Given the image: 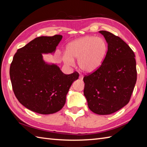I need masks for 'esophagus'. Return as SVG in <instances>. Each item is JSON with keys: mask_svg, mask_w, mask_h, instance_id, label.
I'll list each match as a JSON object with an SVG mask.
<instances>
[{"mask_svg": "<svg viewBox=\"0 0 147 147\" xmlns=\"http://www.w3.org/2000/svg\"><path fill=\"white\" fill-rule=\"evenodd\" d=\"M79 78L80 79V80H83V75H82V74H80V76H79Z\"/></svg>", "mask_w": 147, "mask_h": 147, "instance_id": "1", "label": "esophagus"}]
</instances>
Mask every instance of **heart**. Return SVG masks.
Masks as SVG:
<instances>
[{"label":"heart","mask_w":147,"mask_h":147,"mask_svg":"<svg viewBox=\"0 0 147 147\" xmlns=\"http://www.w3.org/2000/svg\"><path fill=\"white\" fill-rule=\"evenodd\" d=\"M107 50V43L104 39L85 36L68 43L63 61L65 64L72 65L74 60H78L81 69L86 73H92L100 67Z\"/></svg>","instance_id":"b5f03b06"}]
</instances>
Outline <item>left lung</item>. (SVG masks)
<instances>
[{"mask_svg":"<svg viewBox=\"0 0 147 147\" xmlns=\"http://www.w3.org/2000/svg\"><path fill=\"white\" fill-rule=\"evenodd\" d=\"M108 44L97 70L83 78L89 109L99 115L114 113L128 104L137 79L135 55L119 37L100 31Z\"/></svg>","mask_w":147,"mask_h":147,"instance_id":"8db88e82","label":"left lung"}]
</instances>
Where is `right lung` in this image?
<instances>
[{"mask_svg":"<svg viewBox=\"0 0 147 147\" xmlns=\"http://www.w3.org/2000/svg\"><path fill=\"white\" fill-rule=\"evenodd\" d=\"M62 36H40L19 49L11 64L12 90L18 101L41 114L57 112L64 107L67 93L79 74H64L57 65L46 63L42 54L54 53Z\"/></svg>","mask_w":147,"mask_h":147,"instance_id":"1","label":"right lung"}]
</instances>
